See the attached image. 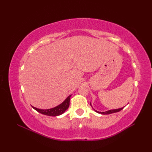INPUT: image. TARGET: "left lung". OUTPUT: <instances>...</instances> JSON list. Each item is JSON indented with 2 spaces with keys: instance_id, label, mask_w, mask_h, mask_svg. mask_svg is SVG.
<instances>
[{
  "instance_id": "obj_1",
  "label": "left lung",
  "mask_w": 152,
  "mask_h": 152,
  "mask_svg": "<svg viewBox=\"0 0 152 152\" xmlns=\"http://www.w3.org/2000/svg\"><path fill=\"white\" fill-rule=\"evenodd\" d=\"M90 104H91V103H90ZM124 108V107L121 108H118V109H114V110H108L106 112H98L95 110H94L96 112L99 113V114H112V113H115V112H118L119 111H121V110Z\"/></svg>"
}]
</instances>
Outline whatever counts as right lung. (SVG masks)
Returning a JSON list of instances; mask_svg holds the SVG:
<instances>
[{"instance_id":"1","label":"right lung","mask_w":152,"mask_h":152,"mask_svg":"<svg viewBox=\"0 0 152 152\" xmlns=\"http://www.w3.org/2000/svg\"><path fill=\"white\" fill-rule=\"evenodd\" d=\"M71 95H69L68 97L64 100V101L63 102V103H61V104L58 105L57 106L53 108H50V109H46V110H42V109H39V108H37L35 107H33L32 106L34 110L38 112H40V114H42L46 115H49V116H57V115H59L61 114H63V113L65 112L66 110L68 109L70 104V99Z\"/></svg>"}]
</instances>
